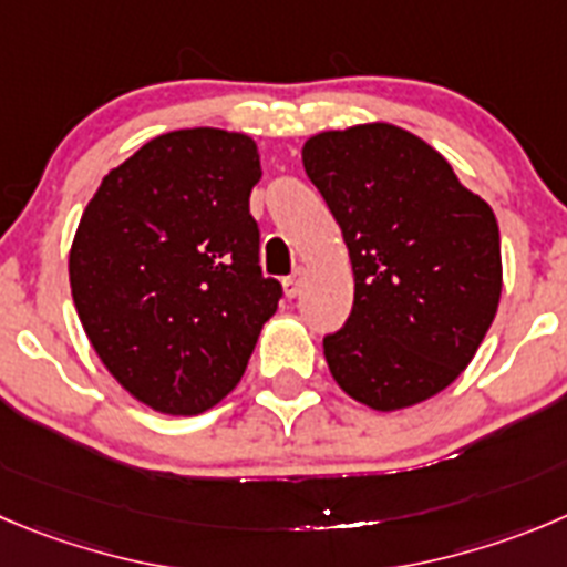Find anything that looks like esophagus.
Listing matches in <instances>:
<instances>
[{"label":"esophagus","mask_w":567,"mask_h":567,"mask_svg":"<svg viewBox=\"0 0 567 567\" xmlns=\"http://www.w3.org/2000/svg\"><path fill=\"white\" fill-rule=\"evenodd\" d=\"M301 282H305V271H301V268H296V271L290 274L288 279H282L285 296H288V299H296V296H299V290H301Z\"/></svg>","instance_id":"obj_1"}]
</instances>
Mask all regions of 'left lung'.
I'll list each match as a JSON object with an SVG mask.
<instances>
[{"label": "left lung", "instance_id": "obj_1", "mask_svg": "<svg viewBox=\"0 0 567 567\" xmlns=\"http://www.w3.org/2000/svg\"><path fill=\"white\" fill-rule=\"evenodd\" d=\"M347 243L355 301L324 338L332 380L374 411L425 403L478 352L498 313L495 212L411 131L363 123L301 147Z\"/></svg>", "mask_w": 567, "mask_h": 567}]
</instances>
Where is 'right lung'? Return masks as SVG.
I'll return each instance as SVG.
<instances>
[{
	"mask_svg": "<svg viewBox=\"0 0 567 567\" xmlns=\"http://www.w3.org/2000/svg\"><path fill=\"white\" fill-rule=\"evenodd\" d=\"M257 142L182 128L103 176L69 248V285L111 378L147 409L204 414L237 383L282 285L259 271L248 195Z\"/></svg>",
	"mask_w": 567,
	"mask_h": 567,
	"instance_id": "add662e5",
	"label": "right lung"
}]
</instances>
